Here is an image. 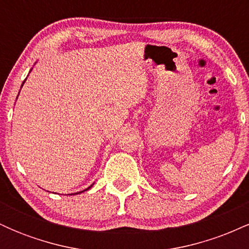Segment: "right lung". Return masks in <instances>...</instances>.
<instances>
[{
	"label": "right lung",
	"instance_id": "1",
	"mask_svg": "<svg viewBox=\"0 0 249 249\" xmlns=\"http://www.w3.org/2000/svg\"><path fill=\"white\" fill-rule=\"evenodd\" d=\"M31 70H33V69H30V71H31ZM30 71H29V72H30ZM25 81H27V78H25V79H24V81H23V83H22L21 88H22V87H23V84H24V82H25ZM92 185H93V184H92ZM92 185H91V186H89L88 188H85V190H83V191H81V192H77V193H73V194H79V193L84 192V191H88V190H90V188H91V187H92Z\"/></svg>",
	"mask_w": 249,
	"mask_h": 249
}]
</instances>
